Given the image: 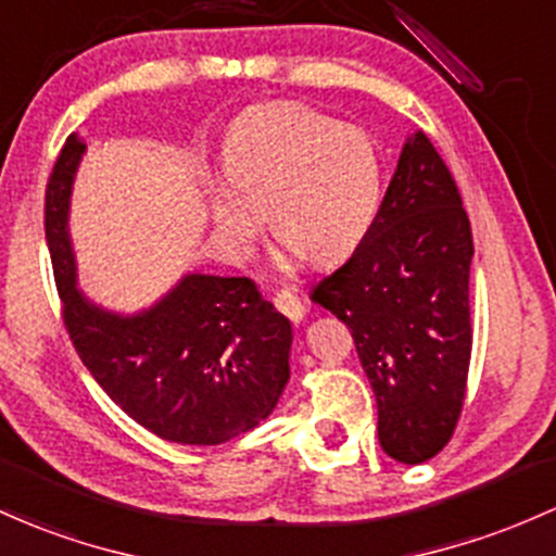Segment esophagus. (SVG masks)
I'll use <instances>...</instances> for the list:
<instances>
[{"mask_svg": "<svg viewBox=\"0 0 556 556\" xmlns=\"http://www.w3.org/2000/svg\"><path fill=\"white\" fill-rule=\"evenodd\" d=\"M274 306H277L279 314L288 316L290 321H301L303 314H306V308H303L301 298L292 295L290 290H279L277 295H274Z\"/></svg>", "mask_w": 556, "mask_h": 556, "instance_id": "esophagus-1", "label": "esophagus"}]
</instances>
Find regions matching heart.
<instances>
[{
	"label": "heart",
	"instance_id": "1",
	"mask_svg": "<svg viewBox=\"0 0 556 556\" xmlns=\"http://www.w3.org/2000/svg\"><path fill=\"white\" fill-rule=\"evenodd\" d=\"M227 185L211 189V218L229 253L245 255L266 208L274 237L325 264L367 237L386 192V155L364 126L303 102L248 110L222 148Z\"/></svg>",
	"mask_w": 556,
	"mask_h": 556
}]
</instances>
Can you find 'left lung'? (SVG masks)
<instances>
[{"label":"left lung","mask_w":556,"mask_h":556,"mask_svg":"<svg viewBox=\"0 0 556 556\" xmlns=\"http://www.w3.org/2000/svg\"><path fill=\"white\" fill-rule=\"evenodd\" d=\"M472 253L454 176L417 131L367 237L311 290L351 329L375 390L380 446L404 465L443 451L465 406Z\"/></svg>","instance_id":"8db88e82"}]
</instances>
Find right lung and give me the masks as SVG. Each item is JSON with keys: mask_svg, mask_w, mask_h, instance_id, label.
Here are the masks:
<instances>
[{"mask_svg": "<svg viewBox=\"0 0 556 556\" xmlns=\"http://www.w3.org/2000/svg\"><path fill=\"white\" fill-rule=\"evenodd\" d=\"M87 144L71 134L45 194L63 321L100 388L163 441L216 446L253 430L290 380L292 327L248 277L187 274L155 306L121 316L76 288L71 187Z\"/></svg>", "mask_w": 556, "mask_h": 556, "instance_id": "add662e5", "label": "right lung"}]
</instances>
